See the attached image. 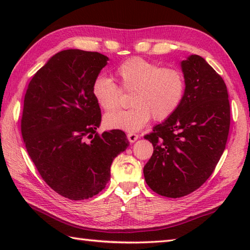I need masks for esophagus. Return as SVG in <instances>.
<instances>
[{
    "instance_id": "1",
    "label": "esophagus",
    "mask_w": 250,
    "mask_h": 250,
    "mask_svg": "<svg viewBox=\"0 0 250 250\" xmlns=\"http://www.w3.org/2000/svg\"><path fill=\"white\" fill-rule=\"evenodd\" d=\"M126 136H128V140L130 143H134L137 139H139V135L133 133V132H130V133L126 134Z\"/></svg>"
}]
</instances>
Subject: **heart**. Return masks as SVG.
<instances>
[{"mask_svg": "<svg viewBox=\"0 0 250 250\" xmlns=\"http://www.w3.org/2000/svg\"><path fill=\"white\" fill-rule=\"evenodd\" d=\"M116 75L122 88L133 92L130 100L133 106L106 114L104 125L109 129L139 131L151 117L158 121L168 118L184 99L185 78L176 68L161 67L142 58H132L117 67ZM92 95L105 110L118 107L120 90L109 77L95 79Z\"/></svg>", "mask_w": 250, "mask_h": 250, "instance_id": "heart-1", "label": "heart"}]
</instances>
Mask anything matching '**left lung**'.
<instances>
[{
    "instance_id": "left-lung-1",
    "label": "left lung",
    "mask_w": 250,
    "mask_h": 250,
    "mask_svg": "<svg viewBox=\"0 0 250 250\" xmlns=\"http://www.w3.org/2000/svg\"><path fill=\"white\" fill-rule=\"evenodd\" d=\"M185 94L174 113L144 137L153 153L144 167L146 184L167 198L200 188L214 172L230 129V103L219 74L198 55L180 62Z\"/></svg>"
}]
</instances>
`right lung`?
I'll use <instances>...</instances> for the list:
<instances>
[{
  "mask_svg": "<svg viewBox=\"0 0 250 250\" xmlns=\"http://www.w3.org/2000/svg\"><path fill=\"white\" fill-rule=\"evenodd\" d=\"M108 58L99 52H58L31 79L21 133L46 184L70 200L92 198L110 179L114 159L129 146L125 132L95 133L101 109L92 84Z\"/></svg>",
  "mask_w": 250,
  "mask_h": 250,
  "instance_id": "add662e5",
  "label": "right lung"
}]
</instances>
